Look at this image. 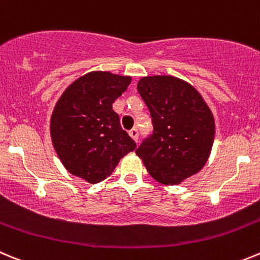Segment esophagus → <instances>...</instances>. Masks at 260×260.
<instances>
[{
    "instance_id": "esophagus-1",
    "label": "esophagus",
    "mask_w": 260,
    "mask_h": 260,
    "mask_svg": "<svg viewBox=\"0 0 260 260\" xmlns=\"http://www.w3.org/2000/svg\"><path fill=\"white\" fill-rule=\"evenodd\" d=\"M129 136L133 138V140H135L136 142H137L138 141V136H140V132H138L137 128H132V129L129 131Z\"/></svg>"
}]
</instances>
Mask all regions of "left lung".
<instances>
[{
    "label": "left lung",
    "mask_w": 260,
    "mask_h": 260,
    "mask_svg": "<svg viewBox=\"0 0 260 260\" xmlns=\"http://www.w3.org/2000/svg\"><path fill=\"white\" fill-rule=\"evenodd\" d=\"M154 131L136 150L147 172L163 185H178L208 161L215 124L209 106L187 82L172 75L138 81Z\"/></svg>",
    "instance_id": "1"
}]
</instances>
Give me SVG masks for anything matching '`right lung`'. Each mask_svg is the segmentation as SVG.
<instances>
[{
	"label": "right lung",
	"mask_w": 260,
	"mask_h": 260,
	"mask_svg": "<svg viewBox=\"0 0 260 260\" xmlns=\"http://www.w3.org/2000/svg\"><path fill=\"white\" fill-rule=\"evenodd\" d=\"M129 83L127 75L91 72L61 94L51 115L50 131L53 149L69 173L99 183L136 149L113 110V103Z\"/></svg>",
	"instance_id": "obj_1"
}]
</instances>
